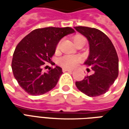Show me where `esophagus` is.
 Listing matches in <instances>:
<instances>
[{"label": "esophagus", "instance_id": "1", "mask_svg": "<svg viewBox=\"0 0 129 129\" xmlns=\"http://www.w3.org/2000/svg\"><path fill=\"white\" fill-rule=\"evenodd\" d=\"M62 71H63V72H67V71L72 72V71H73V70H72V69H69V68H66V67H63V68H62Z\"/></svg>", "mask_w": 129, "mask_h": 129}]
</instances>
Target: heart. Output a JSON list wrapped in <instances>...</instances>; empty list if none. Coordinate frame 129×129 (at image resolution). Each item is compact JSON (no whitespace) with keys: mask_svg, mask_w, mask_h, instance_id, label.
<instances>
[{"mask_svg":"<svg viewBox=\"0 0 129 129\" xmlns=\"http://www.w3.org/2000/svg\"><path fill=\"white\" fill-rule=\"evenodd\" d=\"M80 37H83L82 36H80V35H77L75 36L73 40H74V42L77 40V39ZM59 44H58V45L57 46V50L59 49ZM80 58L77 56H73V55H66V56H64V57H61L59 59V64L64 67H68V68H71V67H75L77 64L80 62Z\"/></svg>","mask_w":129,"mask_h":129,"instance_id":"b5f03b06","label":"heart"}]
</instances>
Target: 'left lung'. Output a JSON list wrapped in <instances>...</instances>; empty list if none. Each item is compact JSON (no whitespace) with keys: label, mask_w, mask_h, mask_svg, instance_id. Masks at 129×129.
Returning <instances> with one entry per match:
<instances>
[{"label":"left lung","mask_w":129,"mask_h":129,"mask_svg":"<svg viewBox=\"0 0 129 129\" xmlns=\"http://www.w3.org/2000/svg\"><path fill=\"white\" fill-rule=\"evenodd\" d=\"M75 30L85 36L90 45V54L85 64L94 73L75 82L79 90L90 97L106 93L118 75V57L110 39L95 28L75 26Z\"/></svg>","instance_id":"obj_1"}]
</instances>
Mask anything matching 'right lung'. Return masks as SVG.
Wrapping results in <instances>:
<instances>
[{"label": "right lung", "mask_w": 129, "mask_h": 129, "mask_svg": "<svg viewBox=\"0 0 129 129\" xmlns=\"http://www.w3.org/2000/svg\"><path fill=\"white\" fill-rule=\"evenodd\" d=\"M75 32L70 27L37 28L23 39L15 49L12 67L14 77L23 90L31 95H40L56 86L62 73L60 67L42 72V67L51 62L56 47L64 37Z\"/></svg>", "instance_id": "add662e5"}]
</instances>
